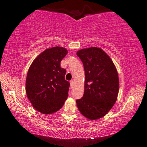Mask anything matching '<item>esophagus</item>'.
<instances>
[{"label": "esophagus", "mask_w": 147, "mask_h": 147, "mask_svg": "<svg viewBox=\"0 0 147 147\" xmlns=\"http://www.w3.org/2000/svg\"><path fill=\"white\" fill-rule=\"evenodd\" d=\"M73 85H74V81L71 80V82H70V86H71V88H72V87L73 86Z\"/></svg>", "instance_id": "1"}]
</instances>
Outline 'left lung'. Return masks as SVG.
Returning a JSON list of instances; mask_svg holds the SVG:
<instances>
[{"instance_id": "obj_1", "label": "left lung", "mask_w": 147, "mask_h": 147, "mask_svg": "<svg viewBox=\"0 0 147 147\" xmlns=\"http://www.w3.org/2000/svg\"><path fill=\"white\" fill-rule=\"evenodd\" d=\"M76 54L85 71L84 95L76 100L77 107L86 118L99 119L108 113L117 100L119 90L117 69L100 48L83 49Z\"/></svg>"}]
</instances>
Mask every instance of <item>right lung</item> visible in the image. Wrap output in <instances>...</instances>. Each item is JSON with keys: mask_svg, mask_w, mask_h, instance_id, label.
Masks as SVG:
<instances>
[{"mask_svg": "<svg viewBox=\"0 0 147 147\" xmlns=\"http://www.w3.org/2000/svg\"><path fill=\"white\" fill-rule=\"evenodd\" d=\"M67 54L62 47L47 49L34 59L26 80V92L33 108L43 114L58 111L68 96L69 82L61 62Z\"/></svg>", "mask_w": 147, "mask_h": 147, "instance_id": "obj_1", "label": "right lung"}]
</instances>
